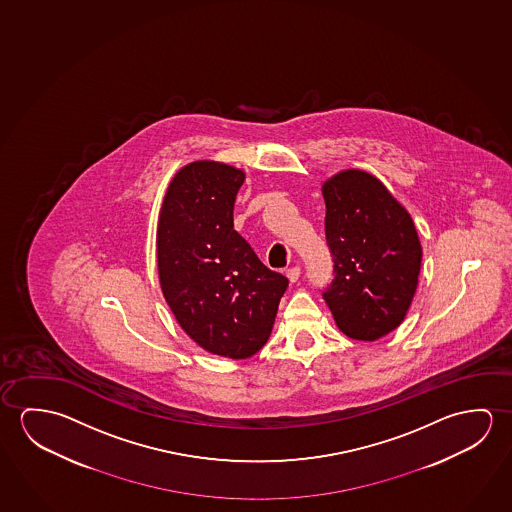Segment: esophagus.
Wrapping results in <instances>:
<instances>
[{"instance_id":"obj_1","label":"esophagus","mask_w":512,"mask_h":512,"mask_svg":"<svg viewBox=\"0 0 512 512\" xmlns=\"http://www.w3.org/2000/svg\"><path fill=\"white\" fill-rule=\"evenodd\" d=\"M286 277H288V281L290 283H297L299 281V277H301V267H293L286 272Z\"/></svg>"}]
</instances>
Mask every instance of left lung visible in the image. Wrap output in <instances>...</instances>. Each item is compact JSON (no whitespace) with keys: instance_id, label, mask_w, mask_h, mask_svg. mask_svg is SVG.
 Segmentation results:
<instances>
[{"instance_id":"left-lung-1","label":"left lung","mask_w":512,"mask_h":512,"mask_svg":"<svg viewBox=\"0 0 512 512\" xmlns=\"http://www.w3.org/2000/svg\"><path fill=\"white\" fill-rule=\"evenodd\" d=\"M325 236L334 261L324 293L352 340L375 341L402 324L422 268V244L406 206L381 179L345 169L325 179Z\"/></svg>"}]
</instances>
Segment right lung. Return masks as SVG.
<instances>
[{
  "label": "right lung",
  "instance_id": "1",
  "mask_svg": "<svg viewBox=\"0 0 512 512\" xmlns=\"http://www.w3.org/2000/svg\"><path fill=\"white\" fill-rule=\"evenodd\" d=\"M245 172L195 160L163 195L156 260L179 327L215 356L247 359L267 343L288 279L265 267L233 226Z\"/></svg>",
  "mask_w": 512,
  "mask_h": 512
}]
</instances>
